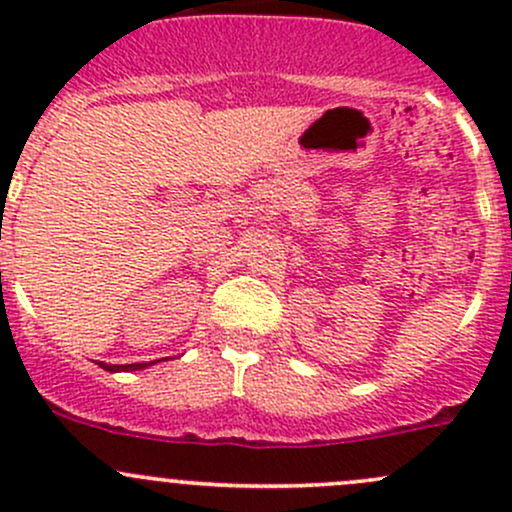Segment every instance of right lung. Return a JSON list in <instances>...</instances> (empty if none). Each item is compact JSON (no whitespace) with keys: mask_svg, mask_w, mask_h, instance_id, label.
I'll return each instance as SVG.
<instances>
[{"mask_svg":"<svg viewBox=\"0 0 512 512\" xmlns=\"http://www.w3.org/2000/svg\"><path fill=\"white\" fill-rule=\"evenodd\" d=\"M157 362V359H155ZM155 362H143V364H106V362H99L101 369H106V372H138V369H145V367H153Z\"/></svg>","mask_w":512,"mask_h":512,"instance_id":"add662e5","label":"right lung"}]
</instances>
